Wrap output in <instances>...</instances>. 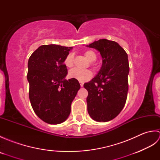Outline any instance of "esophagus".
Listing matches in <instances>:
<instances>
[{
	"instance_id": "obj_1",
	"label": "esophagus",
	"mask_w": 160,
	"mask_h": 160,
	"mask_svg": "<svg viewBox=\"0 0 160 160\" xmlns=\"http://www.w3.org/2000/svg\"><path fill=\"white\" fill-rule=\"evenodd\" d=\"M84 86V83H82V82H80V87H82Z\"/></svg>"
}]
</instances>
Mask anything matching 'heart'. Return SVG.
<instances>
[{
	"instance_id": "heart-1",
	"label": "heart",
	"mask_w": 160,
	"mask_h": 160,
	"mask_svg": "<svg viewBox=\"0 0 160 160\" xmlns=\"http://www.w3.org/2000/svg\"><path fill=\"white\" fill-rule=\"evenodd\" d=\"M84 56L90 62H93L96 60L97 56L92 51L88 50L84 53ZM73 59L74 56L73 53H69L67 56L65 60H64V64L67 67H72L73 65ZM93 76L92 71L90 70H81L79 69H71L69 72V77L73 79H76L79 82H86L89 80L91 77Z\"/></svg>"
}]
</instances>
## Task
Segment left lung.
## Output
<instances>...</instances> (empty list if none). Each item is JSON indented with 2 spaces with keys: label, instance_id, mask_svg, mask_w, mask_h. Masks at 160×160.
Returning <instances> with one entry per match:
<instances>
[{
  "label": "left lung",
  "instance_id": "1",
  "mask_svg": "<svg viewBox=\"0 0 160 160\" xmlns=\"http://www.w3.org/2000/svg\"><path fill=\"white\" fill-rule=\"evenodd\" d=\"M100 52L102 64L99 72L84 84L88 91L87 111L96 122H108L120 113L127 100L129 64L128 55L119 44L100 39L87 45Z\"/></svg>",
  "mask_w": 160,
  "mask_h": 160
}]
</instances>
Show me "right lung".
Masks as SVG:
<instances>
[{
	"label": "right lung",
	"instance_id": "add662e5",
	"mask_svg": "<svg viewBox=\"0 0 160 160\" xmlns=\"http://www.w3.org/2000/svg\"><path fill=\"white\" fill-rule=\"evenodd\" d=\"M71 49L57 45H42L28 60L30 102L38 117L50 124L67 120L80 88L77 80L65 79L67 69L64 62Z\"/></svg>",
	"mask_w": 160,
	"mask_h": 160
}]
</instances>
